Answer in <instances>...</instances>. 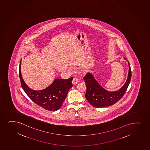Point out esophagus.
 Masks as SVG:
<instances>
[{"instance_id": "34e87169", "label": "esophagus", "mask_w": 150, "mask_h": 150, "mask_svg": "<svg viewBox=\"0 0 150 150\" xmlns=\"http://www.w3.org/2000/svg\"><path fill=\"white\" fill-rule=\"evenodd\" d=\"M79 82V79H78L77 78L74 77L73 79L72 83L73 84H76L78 83Z\"/></svg>"}]
</instances>
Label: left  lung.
<instances>
[{
	"label": "left lung",
	"mask_w": 150,
	"mask_h": 150,
	"mask_svg": "<svg viewBox=\"0 0 150 150\" xmlns=\"http://www.w3.org/2000/svg\"><path fill=\"white\" fill-rule=\"evenodd\" d=\"M125 59L127 60L125 58ZM129 64V73L126 82L123 87L118 91L110 92L107 91L100 85L94 76L87 73L83 78L87 87L85 97L92 106L96 108L108 107L117 103L121 99L126 92L130 84L132 76L130 63Z\"/></svg>",
	"instance_id": "obj_1"
}]
</instances>
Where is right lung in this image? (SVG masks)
Segmentation results:
<instances>
[{
    "instance_id": "right-lung-1",
    "label": "right lung",
    "mask_w": 150,
    "mask_h": 150,
    "mask_svg": "<svg viewBox=\"0 0 150 150\" xmlns=\"http://www.w3.org/2000/svg\"><path fill=\"white\" fill-rule=\"evenodd\" d=\"M19 75L22 89L34 103L48 111H57L60 108L68 92L73 86V77L69 79H56L52 84L40 91L31 89L26 84L21 73V62Z\"/></svg>"
}]
</instances>
